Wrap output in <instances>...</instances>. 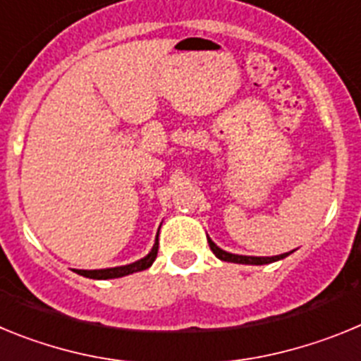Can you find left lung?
I'll return each mask as SVG.
<instances>
[{"mask_svg": "<svg viewBox=\"0 0 361 361\" xmlns=\"http://www.w3.org/2000/svg\"><path fill=\"white\" fill-rule=\"evenodd\" d=\"M208 244L212 247V251L215 253L216 258L220 260H224V262H233V264H250V266H264V264H271V262H276V260H282V258L288 257L289 253H283V255H276V257H245V255H233L228 253V251L220 250L219 245L208 238Z\"/></svg>", "mask_w": 361, "mask_h": 361, "instance_id": "obj_1", "label": "left lung"}]
</instances>
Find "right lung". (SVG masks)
Here are the masks:
<instances>
[{
	"label": "right lung",
	"mask_w": 361,
	"mask_h": 361,
	"mask_svg": "<svg viewBox=\"0 0 361 361\" xmlns=\"http://www.w3.org/2000/svg\"><path fill=\"white\" fill-rule=\"evenodd\" d=\"M157 250H159V240H155L152 251L146 255L145 258L137 260V262L128 264V266H119V267H108V269H78L79 275L86 276V279H95V280H108V279H121V276L132 275V273H137V271L148 269L153 264V260L157 258Z\"/></svg>",
	"instance_id": "obj_1"
}]
</instances>
